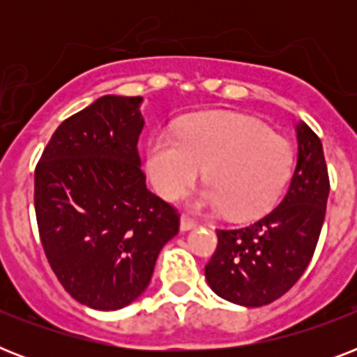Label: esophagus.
<instances>
[{
    "label": "esophagus",
    "instance_id": "34e87169",
    "mask_svg": "<svg viewBox=\"0 0 357 357\" xmlns=\"http://www.w3.org/2000/svg\"><path fill=\"white\" fill-rule=\"evenodd\" d=\"M196 226H198V222H196L192 217H189V215H183V217H181V222H179L181 231H189V229L196 228Z\"/></svg>",
    "mask_w": 357,
    "mask_h": 357
}]
</instances>
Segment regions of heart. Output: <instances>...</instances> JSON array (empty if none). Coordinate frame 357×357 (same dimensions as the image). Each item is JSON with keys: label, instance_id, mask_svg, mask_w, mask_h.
Masks as SVG:
<instances>
[{"label": "heart", "instance_id": "1", "mask_svg": "<svg viewBox=\"0 0 357 357\" xmlns=\"http://www.w3.org/2000/svg\"><path fill=\"white\" fill-rule=\"evenodd\" d=\"M204 168L209 185L202 206L250 218L268 211L291 181L293 146L261 122L234 113H202L179 123L176 137L159 133L146 150V170L155 190L178 198Z\"/></svg>", "mask_w": 357, "mask_h": 357}]
</instances>
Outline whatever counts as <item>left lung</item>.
I'll list each match as a JSON object with an SVG mask.
<instances>
[{"label": "left lung", "instance_id": "1", "mask_svg": "<svg viewBox=\"0 0 357 357\" xmlns=\"http://www.w3.org/2000/svg\"><path fill=\"white\" fill-rule=\"evenodd\" d=\"M296 137L298 161L280 206L244 228L217 229L206 280L234 304L259 307L278 300L298 282L315 254L330 178L315 131L302 122Z\"/></svg>", "mask_w": 357, "mask_h": 357}]
</instances>
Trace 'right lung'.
Here are the masks:
<instances>
[{"instance_id":"right-lung-1","label":"right lung","mask_w":357,"mask_h":357,"mask_svg":"<svg viewBox=\"0 0 357 357\" xmlns=\"http://www.w3.org/2000/svg\"><path fill=\"white\" fill-rule=\"evenodd\" d=\"M140 96H103L64 120L35 168L42 248L64 291L92 310L131 304L179 213L146 189Z\"/></svg>"}]
</instances>
